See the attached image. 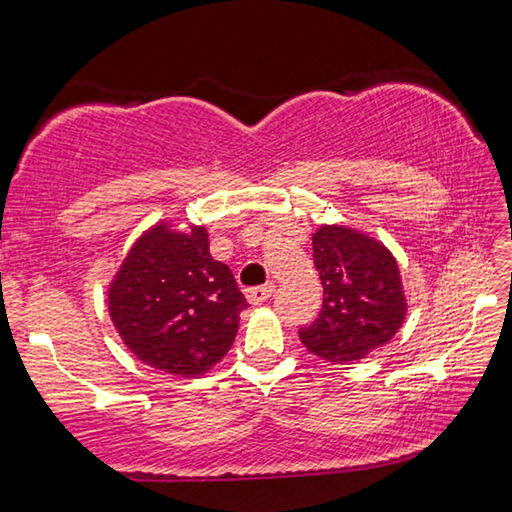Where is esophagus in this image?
Wrapping results in <instances>:
<instances>
[{"mask_svg": "<svg viewBox=\"0 0 512 512\" xmlns=\"http://www.w3.org/2000/svg\"><path fill=\"white\" fill-rule=\"evenodd\" d=\"M273 293V284H264V287H253L246 291V298L250 305H262V302H266L268 298H271Z\"/></svg>", "mask_w": 512, "mask_h": 512, "instance_id": "esophagus-1", "label": "esophagus"}]
</instances>
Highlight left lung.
<instances>
[{
    "mask_svg": "<svg viewBox=\"0 0 512 512\" xmlns=\"http://www.w3.org/2000/svg\"><path fill=\"white\" fill-rule=\"evenodd\" d=\"M311 244L323 307L314 323L300 327V341L325 361H359L404 323L400 268L381 241L345 225H320Z\"/></svg>",
    "mask_w": 512,
    "mask_h": 512,
    "instance_id": "obj_1",
    "label": "left lung"
}]
</instances>
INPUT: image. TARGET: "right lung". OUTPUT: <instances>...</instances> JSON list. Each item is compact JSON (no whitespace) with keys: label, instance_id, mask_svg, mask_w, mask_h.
Wrapping results in <instances>:
<instances>
[{"label":"right lung","instance_id":"1","mask_svg":"<svg viewBox=\"0 0 512 512\" xmlns=\"http://www.w3.org/2000/svg\"><path fill=\"white\" fill-rule=\"evenodd\" d=\"M246 307L235 275L210 255L205 228L155 225L135 241L108 291L128 350L180 377L203 375L228 354Z\"/></svg>","mask_w":512,"mask_h":512}]
</instances>
